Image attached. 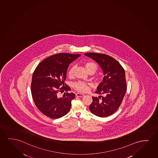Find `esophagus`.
<instances>
[{"label": "esophagus", "instance_id": "34e87169", "mask_svg": "<svg viewBox=\"0 0 158 158\" xmlns=\"http://www.w3.org/2000/svg\"><path fill=\"white\" fill-rule=\"evenodd\" d=\"M76 96L78 97H82L84 96V94L83 93H77L76 94Z\"/></svg>", "mask_w": 158, "mask_h": 158}]
</instances>
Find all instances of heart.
<instances>
[{"mask_svg":"<svg viewBox=\"0 0 158 158\" xmlns=\"http://www.w3.org/2000/svg\"><path fill=\"white\" fill-rule=\"evenodd\" d=\"M85 66L86 67L87 71L89 73H94L95 72L98 70V66L95 63H93L92 61H88L85 63ZM75 66L73 65L70 67L69 71H68V76L69 78H72L74 76V70H75ZM97 79H98V77H97ZM90 84L88 82H84L79 81L78 82H75L73 84V88L76 90L80 92H86L88 91L89 89Z\"/></svg>","mask_w":158,"mask_h":158,"instance_id":"1","label":"heart"}]
</instances>
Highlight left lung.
Masks as SVG:
<instances>
[{"label": "left lung", "mask_w": 158, "mask_h": 158, "mask_svg": "<svg viewBox=\"0 0 158 158\" xmlns=\"http://www.w3.org/2000/svg\"><path fill=\"white\" fill-rule=\"evenodd\" d=\"M85 55L99 64L105 76L95 92L102 95L98 98L92 97L93 102L89 109L98 117H108L118 110L125 95V70L118 61L108 55L99 53H86Z\"/></svg>", "instance_id": "left-lung-1"}]
</instances>
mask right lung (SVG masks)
<instances>
[{
  "instance_id": "obj_1",
  "label": "right lung",
  "mask_w": 158,
  "mask_h": 158,
  "mask_svg": "<svg viewBox=\"0 0 158 158\" xmlns=\"http://www.w3.org/2000/svg\"><path fill=\"white\" fill-rule=\"evenodd\" d=\"M81 55L60 53L54 54L39 63L33 72L31 94L33 102L43 114L51 119H58L69 112L73 93H59L69 91L64 83L67 69L71 63Z\"/></svg>"
}]
</instances>
